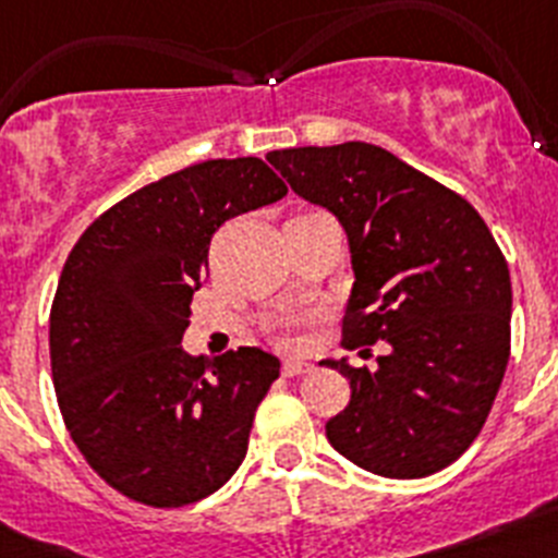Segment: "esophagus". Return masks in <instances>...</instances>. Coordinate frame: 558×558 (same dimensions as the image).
I'll list each match as a JSON object with an SVG mask.
<instances>
[{
  "mask_svg": "<svg viewBox=\"0 0 558 558\" xmlns=\"http://www.w3.org/2000/svg\"><path fill=\"white\" fill-rule=\"evenodd\" d=\"M313 372L310 363H302V360H284L282 363V374L284 377H302V374Z\"/></svg>",
  "mask_w": 558,
  "mask_h": 558,
  "instance_id": "obj_1",
  "label": "esophagus"
}]
</instances>
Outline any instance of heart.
I'll return each instance as SVG.
<instances>
[{"label": "heart", "instance_id": "1", "mask_svg": "<svg viewBox=\"0 0 558 558\" xmlns=\"http://www.w3.org/2000/svg\"><path fill=\"white\" fill-rule=\"evenodd\" d=\"M276 343H279V347H295V329L293 327L276 329Z\"/></svg>", "mask_w": 558, "mask_h": 558}]
</instances>
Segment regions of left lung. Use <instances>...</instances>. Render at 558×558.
Segmentation results:
<instances>
[{"label":"left lung","mask_w":558,"mask_h":558,"mask_svg":"<svg viewBox=\"0 0 558 558\" xmlns=\"http://www.w3.org/2000/svg\"><path fill=\"white\" fill-rule=\"evenodd\" d=\"M310 204L347 229L354 288L343 349L377 366L327 360L352 386L327 422L329 445L383 477L450 466L489 418L511 354V279L475 206L366 142L268 153Z\"/></svg>","instance_id":"1"}]
</instances>
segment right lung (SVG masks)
Masks as SVG:
<instances>
[{"label": "right lung", "instance_id": "right-lung-1", "mask_svg": "<svg viewBox=\"0 0 558 558\" xmlns=\"http://www.w3.org/2000/svg\"><path fill=\"white\" fill-rule=\"evenodd\" d=\"M284 195L263 159L201 161L131 192L69 251L49 310L58 408L88 466L128 500L181 509L243 463L279 360L240 347L209 363L181 338L215 231Z\"/></svg>", "mask_w": 558, "mask_h": 558}]
</instances>
